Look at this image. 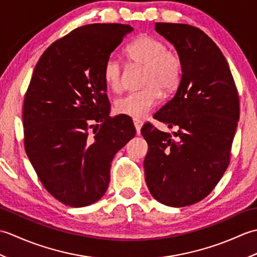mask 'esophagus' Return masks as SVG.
<instances>
[{
    "mask_svg": "<svg viewBox=\"0 0 257 257\" xmlns=\"http://www.w3.org/2000/svg\"><path fill=\"white\" fill-rule=\"evenodd\" d=\"M134 124H135V128H136V132H137V134L139 135L140 134V129L141 127H143V121L139 119H134Z\"/></svg>",
    "mask_w": 257,
    "mask_h": 257,
    "instance_id": "34e87169",
    "label": "esophagus"
}]
</instances>
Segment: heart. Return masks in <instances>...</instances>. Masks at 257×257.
Segmentation results:
<instances>
[{
	"label": "heart",
	"mask_w": 257,
	"mask_h": 257,
	"mask_svg": "<svg viewBox=\"0 0 257 257\" xmlns=\"http://www.w3.org/2000/svg\"><path fill=\"white\" fill-rule=\"evenodd\" d=\"M127 56L132 66L143 67L141 87L144 89L119 97L114 101V111L124 116L143 118L159 100L160 92L176 90L182 75L183 63L178 53L167 50L163 42L143 34L129 44ZM103 79L109 89L119 91L123 85V68L116 57H109L102 69Z\"/></svg>",
	"instance_id": "b5f03b06"
}]
</instances>
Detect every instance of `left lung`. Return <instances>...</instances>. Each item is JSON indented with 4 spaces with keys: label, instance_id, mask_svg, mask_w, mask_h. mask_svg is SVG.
I'll return each mask as SVG.
<instances>
[{
    "label": "left lung",
    "instance_id": "8db88e82",
    "mask_svg": "<svg viewBox=\"0 0 257 257\" xmlns=\"http://www.w3.org/2000/svg\"><path fill=\"white\" fill-rule=\"evenodd\" d=\"M156 31L176 47L183 68L176 94L154 116L178 132L141 129L149 146L145 177L157 201L181 207L209 195L227 169L238 94L224 55L203 31L176 23H156Z\"/></svg>",
    "mask_w": 257,
    "mask_h": 257
}]
</instances>
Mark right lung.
Segmentation results:
<instances>
[{"label":"right lung","mask_w":257,"mask_h":257,"mask_svg":"<svg viewBox=\"0 0 257 257\" xmlns=\"http://www.w3.org/2000/svg\"><path fill=\"white\" fill-rule=\"evenodd\" d=\"M124 24H88L47 48L23 105L26 155L44 188L73 207L95 203L110 181L114 155L135 137L127 116L111 118L103 65L125 35Z\"/></svg>","instance_id":"obj_1"}]
</instances>
